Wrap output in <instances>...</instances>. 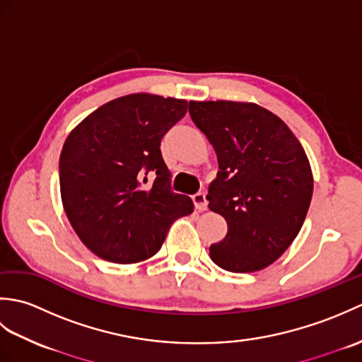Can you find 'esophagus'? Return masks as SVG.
<instances>
[{
    "label": "esophagus",
    "instance_id": "esophagus-1",
    "mask_svg": "<svg viewBox=\"0 0 362 362\" xmlns=\"http://www.w3.org/2000/svg\"><path fill=\"white\" fill-rule=\"evenodd\" d=\"M193 202H194L196 210H199V211L206 210V205H209V201H206L205 193H196L193 196Z\"/></svg>",
    "mask_w": 362,
    "mask_h": 362
}]
</instances>
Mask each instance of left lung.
Instances as JSON below:
<instances>
[{"instance_id": "left-lung-1", "label": "left lung", "mask_w": 362, "mask_h": 362, "mask_svg": "<svg viewBox=\"0 0 362 362\" xmlns=\"http://www.w3.org/2000/svg\"><path fill=\"white\" fill-rule=\"evenodd\" d=\"M188 112L219 163L206 199L227 221V235L210 245V258L230 272L261 271L303 226L313 197L308 157L289 127L257 104L189 101Z\"/></svg>"}]
</instances>
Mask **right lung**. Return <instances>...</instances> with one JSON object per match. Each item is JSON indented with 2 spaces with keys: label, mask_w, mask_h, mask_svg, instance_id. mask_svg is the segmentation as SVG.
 <instances>
[{
  "label": "right lung",
  "mask_w": 362,
  "mask_h": 362,
  "mask_svg": "<svg viewBox=\"0 0 362 362\" xmlns=\"http://www.w3.org/2000/svg\"><path fill=\"white\" fill-rule=\"evenodd\" d=\"M187 105L148 93L122 96L68 135L59 161L64 209L99 258L118 264L151 258L173 222L194 210L188 196L173 191L160 151L161 138L185 117Z\"/></svg>",
  "instance_id": "add662e5"
}]
</instances>
